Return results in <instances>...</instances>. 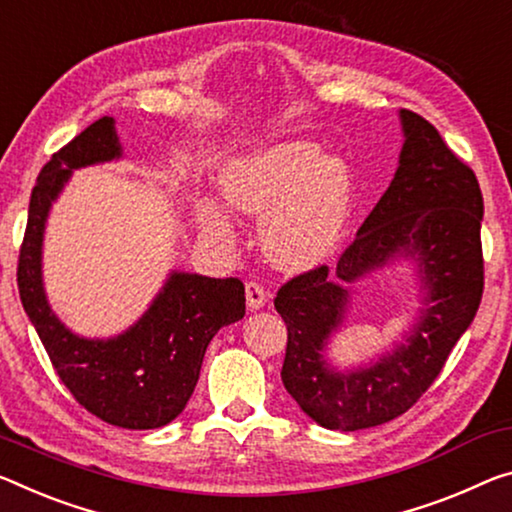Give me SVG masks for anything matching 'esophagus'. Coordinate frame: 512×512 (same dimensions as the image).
Returning a JSON list of instances; mask_svg holds the SVG:
<instances>
[{
	"instance_id": "esophagus-1",
	"label": "esophagus",
	"mask_w": 512,
	"mask_h": 512,
	"mask_svg": "<svg viewBox=\"0 0 512 512\" xmlns=\"http://www.w3.org/2000/svg\"><path fill=\"white\" fill-rule=\"evenodd\" d=\"M266 300H269V291L264 289V285H259L257 280H248L246 282V303L250 310H259V307H264Z\"/></svg>"
}]
</instances>
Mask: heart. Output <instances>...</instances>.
Returning a JSON list of instances; mask_svg holds the SVG:
<instances>
[{
  "mask_svg": "<svg viewBox=\"0 0 512 512\" xmlns=\"http://www.w3.org/2000/svg\"><path fill=\"white\" fill-rule=\"evenodd\" d=\"M221 186L234 209L266 216L264 250L287 269L321 262L337 246L351 214V170L342 159L321 157L312 143L275 145L239 161L225 170ZM207 225L225 232L214 209L207 212Z\"/></svg>",
  "mask_w": 512,
  "mask_h": 512,
  "instance_id": "obj_1",
  "label": "heart"
}]
</instances>
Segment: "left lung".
<instances>
[{
    "label": "left lung",
    "mask_w": 512,
    "mask_h": 512,
    "mask_svg": "<svg viewBox=\"0 0 512 512\" xmlns=\"http://www.w3.org/2000/svg\"><path fill=\"white\" fill-rule=\"evenodd\" d=\"M405 143L392 184L344 253L337 278L328 266L298 273L278 289L275 310L287 323L282 383L316 424L358 431L392 421L435 383L483 296V196L474 170L419 113L401 109ZM418 255L429 300L406 344L369 370L335 374L320 358L341 322L344 281L396 252Z\"/></svg>",
    "instance_id": "obj_1"
}]
</instances>
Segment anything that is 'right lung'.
Instances as JSON below:
<instances>
[{
  "label": "right lung",
  "instance_id": "add662e5",
  "mask_svg": "<svg viewBox=\"0 0 512 512\" xmlns=\"http://www.w3.org/2000/svg\"><path fill=\"white\" fill-rule=\"evenodd\" d=\"M120 157L113 118L88 125L40 170L18 257V289L50 362L75 401L107 424L148 431L189 403L212 337L246 314L239 278L173 273L154 305L125 335L84 339L56 319L40 282V243L52 200L72 168Z\"/></svg>",
  "mask_w": 512,
  "mask_h": 512
}]
</instances>
